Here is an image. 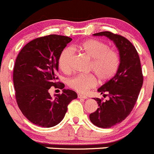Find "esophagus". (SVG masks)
Returning <instances> with one entry per match:
<instances>
[{
  "mask_svg": "<svg viewBox=\"0 0 154 154\" xmlns=\"http://www.w3.org/2000/svg\"><path fill=\"white\" fill-rule=\"evenodd\" d=\"M78 97H79V99H88V97L85 95H83V94H78Z\"/></svg>",
  "mask_w": 154,
  "mask_h": 154,
  "instance_id": "34e87169",
  "label": "esophagus"
}]
</instances>
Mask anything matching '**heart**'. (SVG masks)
Instances as JSON below:
<instances>
[{"mask_svg": "<svg viewBox=\"0 0 154 154\" xmlns=\"http://www.w3.org/2000/svg\"><path fill=\"white\" fill-rule=\"evenodd\" d=\"M81 51L92 59L91 69L102 80L111 79L118 70L119 57L115 51L109 49L104 42L97 39H89L79 45ZM75 56V50L66 47L59 57L58 63L60 69L68 72L71 69ZM97 84L95 76L91 74H79L68 80V85L79 93H85Z\"/></svg>", "mask_w": 154, "mask_h": 154, "instance_id": "obj_1", "label": "heart"}]
</instances>
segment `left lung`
I'll use <instances>...</instances> for the list:
<instances>
[{
	"mask_svg": "<svg viewBox=\"0 0 154 154\" xmlns=\"http://www.w3.org/2000/svg\"><path fill=\"white\" fill-rule=\"evenodd\" d=\"M106 36L113 41L119 51L120 63L116 74L97 91L109 100L94 98L99 108L89 118L93 124L101 128H110L121 123L132 112L143 85L139 56L134 45L121 35L109 31L93 34Z\"/></svg>",
	"mask_w": 154,
	"mask_h": 154,
	"instance_id": "1",
	"label": "left lung"
}]
</instances>
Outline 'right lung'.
I'll return each instance as SVG.
<instances>
[{"mask_svg": "<svg viewBox=\"0 0 154 154\" xmlns=\"http://www.w3.org/2000/svg\"><path fill=\"white\" fill-rule=\"evenodd\" d=\"M70 37L51 34L36 38L23 47L15 63L13 83L17 104L28 121L45 128L58 124L63 119L67 106L77 94L63 89L52 98L48 90L60 84L57 82L60 53Z\"/></svg>", "mask_w": 154, "mask_h": 154, "instance_id": "obj_1", "label": "right lung"}]
</instances>
